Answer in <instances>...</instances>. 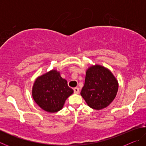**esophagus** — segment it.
I'll return each mask as SVG.
<instances>
[{"mask_svg":"<svg viewBox=\"0 0 146 146\" xmlns=\"http://www.w3.org/2000/svg\"><path fill=\"white\" fill-rule=\"evenodd\" d=\"M73 91H74V93L75 94H78L79 93V88H75L73 89Z\"/></svg>","mask_w":146,"mask_h":146,"instance_id":"obj_1","label":"esophagus"}]
</instances>
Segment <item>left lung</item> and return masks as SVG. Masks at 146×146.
<instances>
[{"mask_svg": "<svg viewBox=\"0 0 146 146\" xmlns=\"http://www.w3.org/2000/svg\"><path fill=\"white\" fill-rule=\"evenodd\" d=\"M118 82L110 71L95 65L86 73L81 95L90 108L99 110L107 107L114 100L118 91Z\"/></svg>", "mask_w": 146, "mask_h": 146, "instance_id": "obj_1", "label": "left lung"}]
</instances>
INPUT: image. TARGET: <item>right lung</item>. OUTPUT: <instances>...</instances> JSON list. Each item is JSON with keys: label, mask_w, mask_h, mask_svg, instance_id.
Masks as SVG:
<instances>
[{"label": "right lung", "mask_w": 146, "mask_h": 146, "mask_svg": "<svg viewBox=\"0 0 146 146\" xmlns=\"http://www.w3.org/2000/svg\"><path fill=\"white\" fill-rule=\"evenodd\" d=\"M73 93L60 73L52 70L36 78L32 95L35 102L48 112L55 113L62 108L66 100Z\"/></svg>", "instance_id": "1"}]
</instances>
